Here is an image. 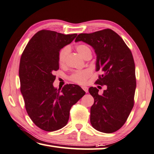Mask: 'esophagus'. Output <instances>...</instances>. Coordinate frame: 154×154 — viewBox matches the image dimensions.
Here are the masks:
<instances>
[{
    "label": "esophagus",
    "mask_w": 154,
    "mask_h": 154,
    "mask_svg": "<svg viewBox=\"0 0 154 154\" xmlns=\"http://www.w3.org/2000/svg\"><path fill=\"white\" fill-rule=\"evenodd\" d=\"M82 88L83 90H84L86 93H88V87H82Z\"/></svg>",
    "instance_id": "esophagus-1"
}]
</instances>
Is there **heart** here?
I'll return each instance as SVG.
<instances>
[{
  "instance_id": "obj_1",
  "label": "heart",
  "mask_w": 154,
  "mask_h": 154,
  "mask_svg": "<svg viewBox=\"0 0 154 154\" xmlns=\"http://www.w3.org/2000/svg\"><path fill=\"white\" fill-rule=\"evenodd\" d=\"M75 49L78 53L83 58H85L88 54H91V48L88 47L87 45H84V44H79L76 45L75 47ZM70 48L67 46V47H65L63 48H61L59 53V56H58V60L59 63L60 65H63L66 61L67 57L69 53ZM91 75V71L88 69H85L82 70V71H79L75 72L74 74H72L70 76V80L74 82L77 84L79 85H83L87 82V79L90 77Z\"/></svg>"
}]
</instances>
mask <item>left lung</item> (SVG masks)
Returning <instances> with one entry per match:
<instances>
[{"label": "left lung", "mask_w": 154, "mask_h": 154, "mask_svg": "<svg viewBox=\"0 0 154 154\" xmlns=\"http://www.w3.org/2000/svg\"><path fill=\"white\" fill-rule=\"evenodd\" d=\"M79 41L95 50L96 71L103 74L96 84L107 87L102 95L96 87L88 89L95 100L91 107V124L98 131L114 133L125 125L134 106L136 78L133 55L122 38L110 29L80 34L75 40Z\"/></svg>", "instance_id": "obj_1"}]
</instances>
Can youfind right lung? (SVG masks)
Listing matches in <instances>:
<instances>
[{
	"mask_svg": "<svg viewBox=\"0 0 154 154\" xmlns=\"http://www.w3.org/2000/svg\"><path fill=\"white\" fill-rule=\"evenodd\" d=\"M77 34H63L42 29L35 34L21 55L19 75L27 113L42 130L52 132L67 125L72 106L85 95L79 85L53 87L59 69V53Z\"/></svg>",
	"mask_w": 154,
	"mask_h": 154,
	"instance_id": "right-lung-1",
	"label": "right lung"
}]
</instances>
